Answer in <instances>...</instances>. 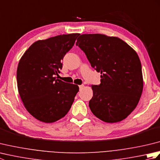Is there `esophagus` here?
Here are the masks:
<instances>
[{"label":"esophagus","instance_id":"obj_1","mask_svg":"<svg viewBox=\"0 0 160 160\" xmlns=\"http://www.w3.org/2000/svg\"><path fill=\"white\" fill-rule=\"evenodd\" d=\"M83 87H84V85H83V84H81V85H80V86H79V89H80V90L82 89H83Z\"/></svg>","mask_w":160,"mask_h":160}]
</instances>
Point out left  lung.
Instances as JSON below:
<instances>
[{"label": "left lung", "mask_w": 160, "mask_h": 160, "mask_svg": "<svg viewBox=\"0 0 160 160\" xmlns=\"http://www.w3.org/2000/svg\"><path fill=\"white\" fill-rule=\"evenodd\" d=\"M76 45L101 73V83L91 85V112L108 123L123 120L137 107L143 90L137 53L120 38L99 33L80 36Z\"/></svg>", "instance_id": "left-lung-1"}]
</instances>
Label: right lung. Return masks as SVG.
<instances>
[{"mask_svg":"<svg viewBox=\"0 0 160 160\" xmlns=\"http://www.w3.org/2000/svg\"><path fill=\"white\" fill-rule=\"evenodd\" d=\"M80 33L59 35L33 43L20 58L17 85L29 113L37 120L52 123L68 113L79 91L76 84L56 79L64 56Z\"/></svg>","mask_w":160,"mask_h":160,"instance_id":"obj_1","label":"right lung"}]
</instances>
